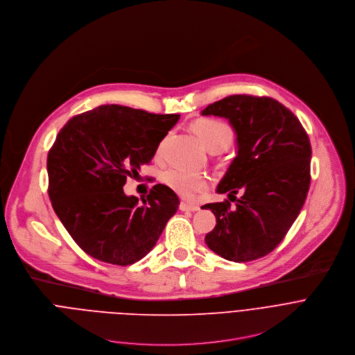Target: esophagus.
Segmentation results:
<instances>
[{
    "instance_id": "esophagus-1",
    "label": "esophagus",
    "mask_w": 355,
    "mask_h": 355,
    "mask_svg": "<svg viewBox=\"0 0 355 355\" xmlns=\"http://www.w3.org/2000/svg\"><path fill=\"white\" fill-rule=\"evenodd\" d=\"M179 208H180L182 211H197L200 207H198V204H194V202L182 201L180 205H179Z\"/></svg>"
}]
</instances>
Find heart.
<instances>
[{
  "mask_svg": "<svg viewBox=\"0 0 355 355\" xmlns=\"http://www.w3.org/2000/svg\"><path fill=\"white\" fill-rule=\"evenodd\" d=\"M191 130L208 151H224L234 138L232 128L223 120L200 119L191 124ZM165 183L183 197H193L207 187V178L184 169H169L164 176Z\"/></svg>",
  "mask_w": 355,
  "mask_h": 355,
  "instance_id": "b5f03b06",
  "label": "heart"
}]
</instances>
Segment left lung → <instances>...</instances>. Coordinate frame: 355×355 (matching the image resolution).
I'll return each mask as SVG.
<instances>
[{"label": "left lung", "mask_w": 355, "mask_h": 355, "mask_svg": "<svg viewBox=\"0 0 355 355\" xmlns=\"http://www.w3.org/2000/svg\"><path fill=\"white\" fill-rule=\"evenodd\" d=\"M202 116L230 120L238 154L217 187L229 200L202 205L217 225L205 235L218 256L245 263L264 257L300 216L311 184L312 148L298 117L267 96L231 95L208 105ZM241 192L243 196L236 198Z\"/></svg>", "instance_id": "left-lung-1"}]
</instances>
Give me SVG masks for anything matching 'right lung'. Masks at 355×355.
<instances>
[{
  "instance_id": "add662e5",
  "label": "right lung",
  "mask_w": 355,
  "mask_h": 355,
  "mask_svg": "<svg viewBox=\"0 0 355 355\" xmlns=\"http://www.w3.org/2000/svg\"><path fill=\"white\" fill-rule=\"evenodd\" d=\"M179 114L103 105L69 119L47 155L49 197L57 217L89 256L116 266L143 259L180 204L155 184L147 200L125 196L127 178L150 164Z\"/></svg>"
}]
</instances>
